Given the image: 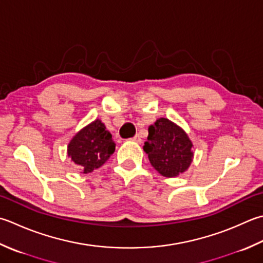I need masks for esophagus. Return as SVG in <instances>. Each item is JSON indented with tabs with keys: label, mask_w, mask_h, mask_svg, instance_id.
Wrapping results in <instances>:
<instances>
[{
	"label": "esophagus",
	"mask_w": 263,
	"mask_h": 263,
	"mask_svg": "<svg viewBox=\"0 0 263 263\" xmlns=\"http://www.w3.org/2000/svg\"><path fill=\"white\" fill-rule=\"evenodd\" d=\"M131 140L135 141V142H138V143H141V137L139 136V135H136L135 137L131 139Z\"/></svg>",
	"instance_id": "34e87169"
}]
</instances>
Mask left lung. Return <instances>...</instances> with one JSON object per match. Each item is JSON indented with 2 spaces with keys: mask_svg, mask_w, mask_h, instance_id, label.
<instances>
[{
  "mask_svg": "<svg viewBox=\"0 0 263 263\" xmlns=\"http://www.w3.org/2000/svg\"><path fill=\"white\" fill-rule=\"evenodd\" d=\"M193 142L187 133L167 118H158L148 127L143 151L163 177L174 178L187 171L193 162Z\"/></svg>",
  "mask_w": 263,
  "mask_h": 263,
  "instance_id": "1",
  "label": "left lung"
}]
</instances>
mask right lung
<instances>
[{
	"instance_id": "obj_1",
	"label": "right lung",
	"mask_w": 263,
	"mask_h": 263,
	"mask_svg": "<svg viewBox=\"0 0 263 263\" xmlns=\"http://www.w3.org/2000/svg\"><path fill=\"white\" fill-rule=\"evenodd\" d=\"M115 146L104 123L96 120L73 137L67 147V154L82 172L90 173L104 165L115 152Z\"/></svg>"
}]
</instances>
